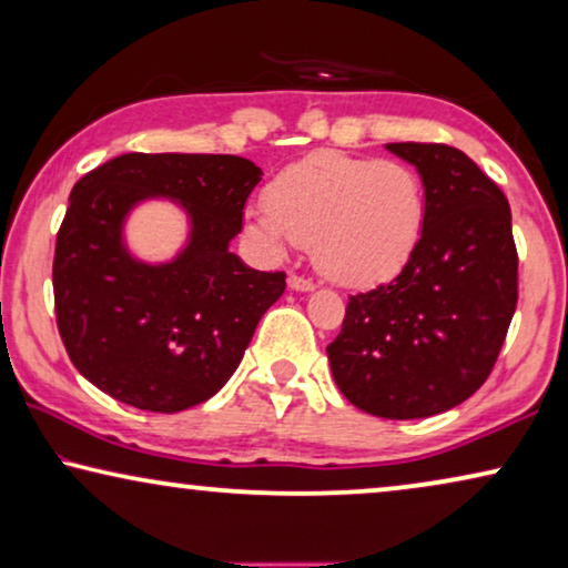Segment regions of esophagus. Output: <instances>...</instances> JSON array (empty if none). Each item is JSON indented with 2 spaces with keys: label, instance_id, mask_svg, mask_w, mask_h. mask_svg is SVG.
<instances>
[{
  "label": "esophagus",
  "instance_id": "34e87169",
  "mask_svg": "<svg viewBox=\"0 0 568 568\" xmlns=\"http://www.w3.org/2000/svg\"><path fill=\"white\" fill-rule=\"evenodd\" d=\"M290 290H294V292H313L315 290V282H313V278L292 274L290 276Z\"/></svg>",
  "mask_w": 568,
  "mask_h": 568
}]
</instances>
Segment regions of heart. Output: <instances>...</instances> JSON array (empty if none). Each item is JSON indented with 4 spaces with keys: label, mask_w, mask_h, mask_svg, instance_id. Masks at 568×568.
Returning <instances> with one entry per match:
<instances>
[{
    "label": "heart",
    "mask_w": 568,
    "mask_h": 568,
    "mask_svg": "<svg viewBox=\"0 0 568 568\" xmlns=\"http://www.w3.org/2000/svg\"><path fill=\"white\" fill-rule=\"evenodd\" d=\"M426 222V191L406 162L317 152L266 185V206L247 230L268 251L310 243L315 266L341 284H377L414 255Z\"/></svg>",
    "instance_id": "1"
}]
</instances>
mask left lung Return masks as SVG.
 Returning <instances> with one entry per match:
<instances>
[{
	"mask_svg": "<svg viewBox=\"0 0 568 568\" xmlns=\"http://www.w3.org/2000/svg\"><path fill=\"white\" fill-rule=\"evenodd\" d=\"M387 150L422 175L424 232L393 282L348 297L328 359L364 414L424 418L491 375L517 307V245L507 196L468 154L426 142Z\"/></svg>",
	"mask_w": 568,
	"mask_h": 568,
	"instance_id": "left-lung-1",
	"label": "left lung"
}]
</instances>
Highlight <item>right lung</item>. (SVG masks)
<instances>
[{
  "instance_id": "obj_1",
  "label": "right lung",
  "mask_w": 568,
  "mask_h": 568,
  "mask_svg": "<svg viewBox=\"0 0 568 568\" xmlns=\"http://www.w3.org/2000/svg\"><path fill=\"white\" fill-rule=\"evenodd\" d=\"M261 168L235 154L129 152L74 183L53 253L59 336L82 377L126 406L175 414L212 398L237 369L255 325L286 290L230 240ZM168 195L192 214V243L146 267L120 243L136 200Z\"/></svg>"
}]
</instances>
